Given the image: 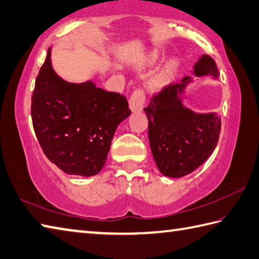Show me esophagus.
<instances>
[{
	"instance_id": "esophagus-1",
	"label": "esophagus",
	"mask_w": 259,
	"mask_h": 259,
	"mask_svg": "<svg viewBox=\"0 0 259 259\" xmlns=\"http://www.w3.org/2000/svg\"><path fill=\"white\" fill-rule=\"evenodd\" d=\"M146 102V95L143 89H136L129 99V106L133 112H140Z\"/></svg>"
}]
</instances>
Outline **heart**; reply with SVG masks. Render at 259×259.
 Listing matches in <instances>:
<instances>
[{"label":"heart","instance_id":"1","mask_svg":"<svg viewBox=\"0 0 259 259\" xmlns=\"http://www.w3.org/2000/svg\"><path fill=\"white\" fill-rule=\"evenodd\" d=\"M158 59V55L157 54H153L150 56V58H149V62L150 63H154V62H156V60ZM175 66V64L174 63H171V64H169L168 65V67L166 68V70L164 73H161L159 76H157V77L154 79V85L155 86H160V85H163L165 82H166V79H167V77H168V75H169V73L171 72V69H173V67Z\"/></svg>","mask_w":259,"mask_h":259}]
</instances>
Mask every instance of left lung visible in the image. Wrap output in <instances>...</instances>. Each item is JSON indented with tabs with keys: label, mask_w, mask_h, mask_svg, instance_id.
<instances>
[{
	"label": "left lung",
	"mask_w": 259,
	"mask_h": 259,
	"mask_svg": "<svg viewBox=\"0 0 259 259\" xmlns=\"http://www.w3.org/2000/svg\"><path fill=\"white\" fill-rule=\"evenodd\" d=\"M194 74L218 77L219 70L213 58L203 55L194 66ZM190 82V77H184L182 83L164 86L144 109L155 163L160 173L168 177H182L195 170L209 158L219 140V116L192 112L177 98Z\"/></svg>",
	"instance_id": "obj_1"
}]
</instances>
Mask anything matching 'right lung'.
Wrapping results in <instances>:
<instances>
[{"instance_id": "add662e5", "label": "right lung", "mask_w": 259, "mask_h": 259, "mask_svg": "<svg viewBox=\"0 0 259 259\" xmlns=\"http://www.w3.org/2000/svg\"><path fill=\"white\" fill-rule=\"evenodd\" d=\"M131 113L124 95L54 72L50 49L31 98L34 134L47 158L69 175L93 176L105 164L118 124Z\"/></svg>"}]
</instances>
